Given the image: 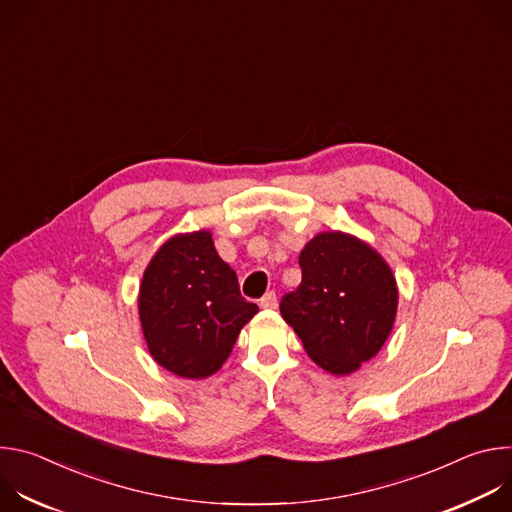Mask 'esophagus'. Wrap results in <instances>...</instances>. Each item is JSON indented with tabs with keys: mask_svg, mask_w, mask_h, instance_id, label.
<instances>
[{
	"mask_svg": "<svg viewBox=\"0 0 512 512\" xmlns=\"http://www.w3.org/2000/svg\"><path fill=\"white\" fill-rule=\"evenodd\" d=\"M261 308H263V310H275V308H277V296H275V291H267V294L261 298Z\"/></svg>",
	"mask_w": 512,
	"mask_h": 512,
	"instance_id": "obj_1",
	"label": "esophagus"
}]
</instances>
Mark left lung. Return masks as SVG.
<instances>
[{"label": "left lung", "mask_w": 512, "mask_h": 512, "mask_svg": "<svg viewBox=\"0 0 512 512\" xmlns=\"http://www.w3.org/2000/svg\"><path fill=\"white\" fill-rule=\"evenodd\" d=\"M302 283L283 296V320L330 375H352L387 342L399 304L393 269L362 239L318 233L300 253Z\"/></svg>", "instance_id": "left-lung-1"}]
</instances>
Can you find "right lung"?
<instances>
[{
    "instance_id": "1",
    "label": "right lung",
    "mask_w": 512,
    "mask_h": 512,
    "mask_svg": "<svg viewBox=\"0 0 512 512\" xmlns=\"http://www.w3.org/2000/svg\"><path fill=\"white\" fill-rule=\"evenodd\" d=\"M137 310L154 360L182 379H206L223 367L239 332L259 312L237 273L218 257L206 229L170 237L139 283Z\"/></svg>"
}]
</instances>
